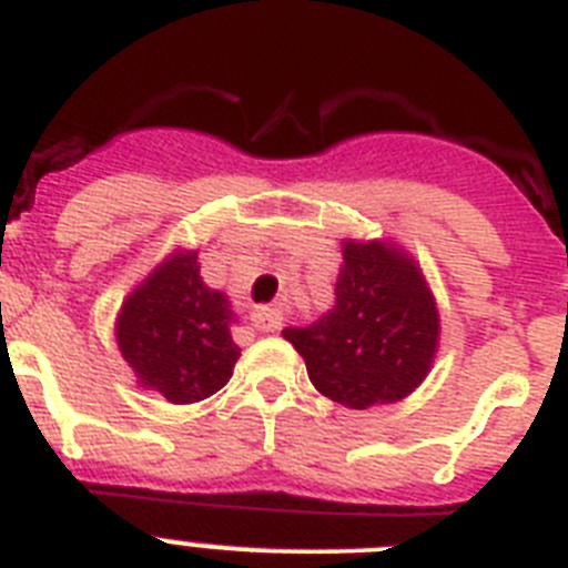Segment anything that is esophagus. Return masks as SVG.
Listing matches in <instances>:
<instances>
[{"label": "esophagus", "mask_w": 568, "mask_h": 568, "mask_svg": "<svg viewBox=\"0 0 568 568\" xmlns=\"http://www.w3.org/2000/svg\"><path fill=\"white\" fill-rule=\"evenodd\" d=\"M281 310L275 307H258L253 313V327L264 329V333H275V329H281Z\"/></svg>", "instance_id": "esophagus-1"}]
</instances>
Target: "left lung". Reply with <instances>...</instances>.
Listing matches in <instances>:
<instances>
[{
  "instance_id": "1",
  "label": "left lung",
  "mask_w": 568,
  "mask_h": 568,
  "mask_svg": "<svg viewBox=\"0 0 568 568\" xmlns=\"http://www.w3.org/2000/svg\"><path fill=\"white\" fill-rule=\"evenodd\" d=\"M438 329L435 298L409 255L381 241H344L335 307L284 338L321 395L366 409L406 398L426 378Z\"/></svg>"
}]
</instances>
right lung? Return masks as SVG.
Returning a JSON list of instances; mask_svg holds the SVG:
<instances>
[{
	"instance_id": "right-lung-1",
	"label": "right lung",
	"mask_w": 568,
	"mask_h": 568,
	"mask_svg": "<svg viewBox=\"0 0 568 568\" xmlns=\"http://www.w3.org/2000/svg\"><path fill=\"white\" fill-rule=\"evenodd\" d=\"M230 324L227 295L204 284L195 253H175L124 301L115 338L139 384L173 404H195L233 375L241 349Z\"/></svg>"
}]
</instances>
